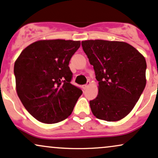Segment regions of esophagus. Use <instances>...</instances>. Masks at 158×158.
Masks as SVG:
<instances>
[{
    "instance_id": "obj_1",
    "label": "esophagus",
    "mask_w": 158,
    "mask_h": 158,
    "mask_svg": "<svg viewBox=\"0 0 158 158\" xmlns=\"http://www.w3.org/2000/svg\"><path fill=\"white\" fill-rule=\"evenodd\" d=\"M89 85H90V81H87L86 84H85V85H84V86H83V88H84V89H86L87 88L88 86H89Z\"/></svg>"
}]
</instances>
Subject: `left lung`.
<instances>
[{"instance_id":"left-lung-1","label":"left lung","mask_w":158,"mask_h":158,"mask_svg":"<svg viewBox=\"0 0 158 158\" xmlns=\"http://www.w3.org/2000/svg\"><path fill=\"white\" fill-rule=\"evenodd\" d=\"M81 44L98 81V95L89 102L92 112L99 119L121 120L132 110L146 86V59L125 42L95 40Z\"/></svg>"}]
</instances>
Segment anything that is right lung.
Segmentation results:
<instances>
[{
    "label": "right lung",
    "instance_id": "add662e5",
    "mask_svg": "<svg viewBox=\"0 0 158 158\" xmlns=\"http://www.w3.org/2000/svg\"><path fill=\"white\" fill-rule=\"evenodd\" d=\"M80 41L39 40L28 45L15 60L18 96L30 114L46 124L72 114L82 91L70 83L69 64Z\"/></svg>",
    "mask_w": 158,
    "mask_h": 158
}]
</instances>
